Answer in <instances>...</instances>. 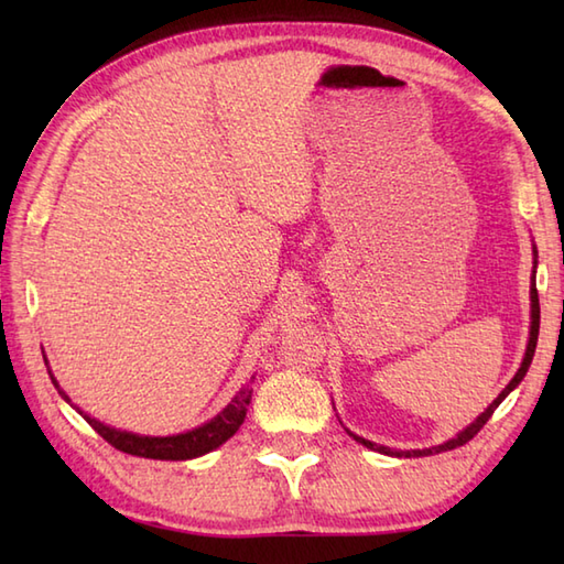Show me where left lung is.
<instances>
[{
  "instance_id": "left-lung-1",
  "label": "left lung",
  "mask_w": 564,
  "mask_h": 564,
  "mask_svg": "<svg viewBox=\"0 0 564 564\" xmlns=\"http://www.w3.org/2000/svg\"><path fill=\"white\" fill-rule=\"evenodd\" d=\"M533 281H535V271H533ZM538 329H541V303H538V289H535V283H533V289H531V337H529V346H525V356H523V364H521V368H519V373L511 378V382L509 386L501 390V394L499 398L487 406V410L475 419V422L467 426L465 431H460L458 436L455 438H451V441H446V443H441V446H436V448H424V451H392V448H386V446H376L373 441H366V438H361V436H354L358 443H364L366 448H370V451H378V453H386V455H398V458H419V455H431V453H441V451H453V448H458V446H465L467 441L470 438H475L477 436V431H480L489 419H492V414H495V410L497 406L501 404V400L507 398V394L519 386V382L523 380V376H525V370H529V366H531V361H533V354H535V344H538Z\"/></svg>"
}]
</instances>
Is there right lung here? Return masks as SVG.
<instances>
[{"label": "right lung", "mask_w": 564, "mask_h": 564, "mask_svg": "<svg viewBox=\"0 0 564 564\" xmlns=\"http://www.w3.org/2000/svg\"><path fill=\"white\" fill-rule=\"evenodd\" d=\"M47 373H51V370H47ZM51 380L57 388V392L67 400V394L59 390L57 380L53 376H51ZM249 400H251V390H242L232 400V404H227L225 410L215 419H210L208 424H203L194 431H186V434L162 436V438L160 436H138V434H130V431H118V429H111V426L97 422V419H91L84 412H79V414L87 419L89 426L97 431L104 441H109L113 448L123 451L128 455H138V458H152V460H188V458H198V455L223 446V443L239 429V424L245 422Z\"/></svg>", "instance_id": "add662e5"}]
</instances>
